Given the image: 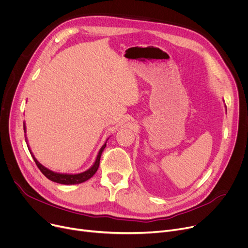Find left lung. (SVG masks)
I'll list each match as a JSON object with an SVG mask.
<instances>
[{
    "instance_id": "8db88e82",
    "label": "left lung",
    "mask_w": 248,
    "mask_h": 248,
    "mask_svg": "<svg viewBox=\"0 0 248 248\" xmlns=\"http://www.w3.org/2000/svg\"><path fill=\"white\" fill-rule=\"evenodd\" d=\"M225 108H226V107H225ZM226 112H227V110H226Z\"/></svg>"
}]
</instances>
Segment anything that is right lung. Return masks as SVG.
Instances as JSON below:
<instances>
[{
    "label": "right lung",
    "instance_id": "1",
    "mask_svg": "<svg viewBox=\"0 0 248 248\" xmlns=\"http://www.w3.org/2000/svg\"><path fill=\"white\" fill-rule=\"evenodd\" d=\"M24 133L26 134V125H25V123H24ZM25 140H26V142H27V146H28V149L30 151V154L32 155V157L37 165V167L39 168V170H40L42 172V174L48 178L49 180L55 182V183H58V184H63V185H75V184H80V183H83V182L89 180L91 177H93L97 169L99 167V161H100V155L104 150V148L107 147V141L108 140H106V142H104L103 146L100 148L97 155H96V159L93 163V165L91 166L88 170L82 172V173H78V174H67V173H57V172H53L49 170V169H47L46 167H44L42 164H40L38 162V160L35 158V155H33V153L31 152V149L28 145V140H27V137H26L25 135Z\"/></svg>",
    "mask_w": 248,
    "mask_h": 248
}]
</instances>
